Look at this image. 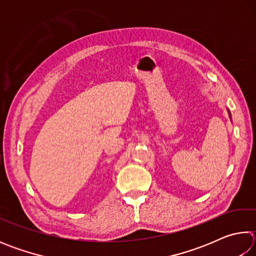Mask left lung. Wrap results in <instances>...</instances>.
Returning a JSON list of instances; mask_svg holds the SVG:
<instances>
[{
  "instance_id": "left-lung-1",
  "label": "left lung",
  "mask_w": 256,
  "mask_h": 256,
  "mask_svg": "<svg viewBox=\"0 0 256 256\" xmlns=\"http://www.w3.org/2000/svg\"><path fill=\"white\" fill-rule=\"evenodd\" d=\"M227 112H228V114H229V118H230V120H232V114H230V112H229L228 108H227Z\"/></svg>"
}]
</instances>
